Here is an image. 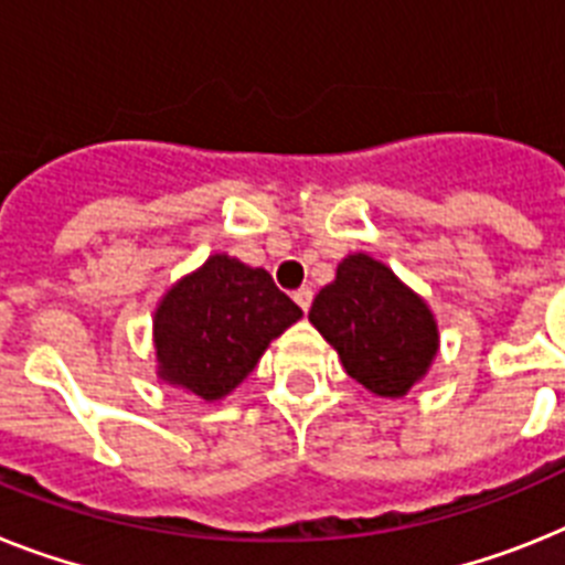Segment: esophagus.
I'll return each mask as SVG.
<instances>
[{"instance_id":"obj_1","label":"esophagus","mask_w":565,"mask_h":565,"mask_svg":"<svg viewBox=\"0 0 565 565\" xmlns=\"http://www.w3.org/2000/svg\"><path fill=\"white\" fill-rule=\"evenodd\" d=\"M292 298H296V305L301 307V310H310V305H312V290L310 287H298L296 292H292Z\"/></svg>"}]
</instances>
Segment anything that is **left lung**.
Returning <instances> with one entry per match:
<instances>
[{
    "instance_id": "1",
    "label": "left lung",
    "mask_w": 565,
    "mask_h": 565,
    "mask_svg": "<svg viewBox=\"0 0 565 565\" xmlns=\"http://www.w3.org/2000/svg\"><path fill=\"white\" fill-rule=\"evenodd\" d=\"M310 321L376 396H405L436 355L428 305L371 255H350L310 307Z\"/></svg>"
}]
</instances>
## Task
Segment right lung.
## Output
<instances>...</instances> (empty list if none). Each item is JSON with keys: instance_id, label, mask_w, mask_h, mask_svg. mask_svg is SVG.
Returning a JSON list of instances; mask_svg holds the SVG:
<instances>
[{"instance_id": "right-lung-1", "label": "right lung", "mask_w": 565, "mask_h": 565, "mask_svg": "<svg viewBox=\"0 0 565 565\" xmlns=\"http://www.w3.org/2000/svg\"><path fill=\"white\" fill-rule=\"evenodd\" d=\"M298 319L301 307L275 287L267 269L212 255L166 292L154 312L160 376L201 399H221Z\"/></svg>"}]
</instances>
